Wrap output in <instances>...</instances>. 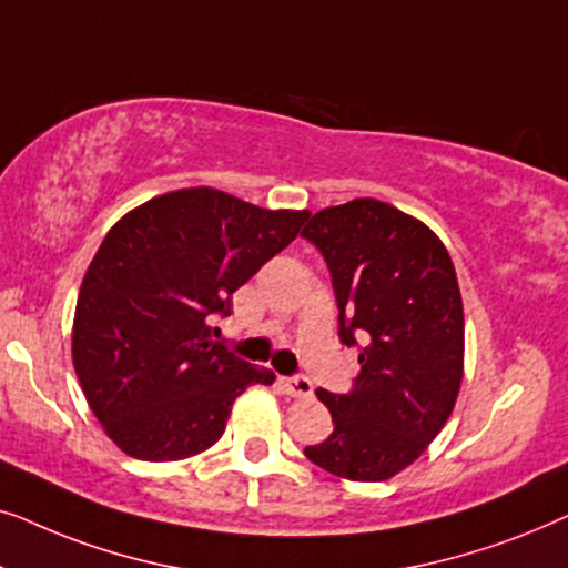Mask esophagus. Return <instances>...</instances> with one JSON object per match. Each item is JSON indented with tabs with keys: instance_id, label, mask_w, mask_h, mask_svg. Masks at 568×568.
I'll use <instances>...</instances> for the list:
<instances>
[{
	"instance_id": "esophagus-1",
	"label": "esophagus",
	"mask_w": 568,
	"mask_h": 568,
	"mask_svg": "<svg viewBox=\"0 0 568 568\" xmlns=\"http://www.w3.org/2000/svg\"><path fill=\"white\" fill-rule=\"evenodd\" d=\"M282 387L284 393L290 395V398H310L313 395V383H310L307 377H286L282 379Z\"/></svg>"
}]
</instances>
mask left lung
<instances>
[{
	"label": "left lung",
	"instance_id": "obj_1",
	"mask_svg": "<svg viewBox=\"0 0 568 568\" xmlns=\"http://www.w3.org/2000/svg\"><path fill=\"white\" fill-rule=\"evenodd\" d=\"M302 237L325 255L341 341H362L354 390H317L333 434L310 463L346 480H387L424 455L460 395L465 315L447 247L422 220L377 199L317 212Z\"/></svg>",
	"mask_w": 568,
	"mask_h": 568
}]
</instances>
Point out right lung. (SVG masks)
<instances>
[{
  "label": "right lung",
  "mask_w": 568,
  "mask_h": 568,
  "mask_svg": "<svg viewBox=\"0 0 568 568\" xmlns=\"http://www.w3.org/2000/svg\"><path fill=\"white\" fill-rule=\"evenodd\" d=\"M307 209L178 189L108 230L82 278L72 362L92 414L136 460L173 463L224 434L232 403L276 379L212 341L209 317L297 237Z\"/></svg>",
  "instance_id": "obj_1"
}]
</instances>
